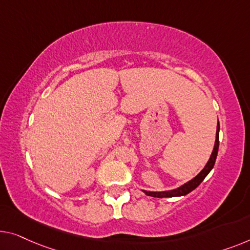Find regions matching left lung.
<instances>
[{
  "label": "left lung",
  "mask_w": 250,
  "mask_h": 250,
  "mask_svg": "<svg viewBox=\"0 0 250 250\" xmlns=\"http://www.w3.org/2000/svg\"><path fill=\"white\" fill-rule=\"evenodd\" d=\"M219 131H220V125H217V133H215V141H214V147L213 150L211 152L210 158H208V163L204 166V168L201 170V172L196 175L194 178H192L191 181L186 182L185 184L181 185L180 188H175V189H170V191H163V192H150V191H143L146 193L148 196H152V197H175V196H184L186 194H188L189 192H192L193 189H195L197 186H199L204 178L207 177V175L211 172V169L213 168L215 159H217V155H218V149H219Z\"/></svg>",
  "instance_id": "1"
}]
</instances>
